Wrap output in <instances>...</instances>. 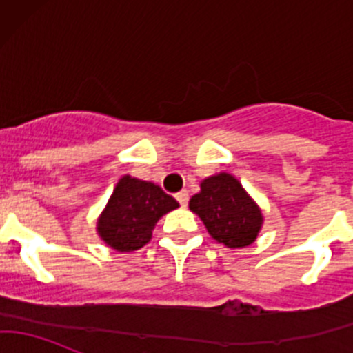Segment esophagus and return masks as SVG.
<instances>
[{
	"instance_id": "esophagus-1",
	"label": "esophagus",
	"mask_w": 353,
	"mask_h": 353,
	"mask_svg": "<svg viewBox=\"0 0 353 353\" xmlns=\"http://www.w3.org/2000/svg\"><path fill=\"white\" fill-rule=\"evenodd\" d=\"M176 198H177V201H179V205L183 206V208H186L188 201H190V194H188V191L186 190L181 191V193L176 194Z\"/></svg>"
}]
</instances>
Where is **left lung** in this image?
<instances>
[{
	"label": "left lung",
	"instance_id": "left-lung-1",
	"mask_svg": "<svg viewBox=\"0 0 353 353\" xmlns=\"http://www.w3.org/2000/svg\"><path fill=\"white\" fill-rule=\"evenodd\" d=\"M201 191L190 199V210L201 219L216 243L245 248L258 237L263 213L232 174L220 172L199 184Z\"/></svg>",
	"mask_w": 353,
	"mask_h": 353
}]
</instances>
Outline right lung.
Wrapping results in <instances>:
<instances>
[{"instance_id":"obj_1","label":"right lung","mask_w":353,"mask_h":353,"mask_svg":"<svg viewBox=\"0 0 353 353\" xmlns=\"http://www.w3.org/2000/svg\"><path fill=\"white\" fill-rule=\"evenodd\" d=\"M179 206L172 196L150 181L123 176L97 219L99 237L109 248L131 252L152 239L160 216Z\"/></svg>"}]
</instances>
